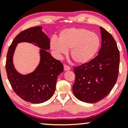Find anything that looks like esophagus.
I'll return each instance as SVG.
<instances>
[{"instance_id":"1","label":"esophagus","mask_w":128,"mask_h":128,"mask_svg":"<svg viewBox=\"0 0 128 128\" xmlns=\"http://www.w3.org/2000/svg\"><path fill=\"white\" fill-rule=\"evenodd\" d=\"M70 69H71V68H70L69 66L64 64V71H68V70H70Z\"/></svg>"}]
</instances>
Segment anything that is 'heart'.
I'll return each instance as SVG.
<instances>
[{"mask_svg": "<svg viewBox=\"0 0 128 128\" xmlns=\"http://www.w3.org/2000/svg\"><path fill=\"white\" fill-rule=\"evenodd\" d=\"M50 48L58 56L65 55L71 49L72 60L78 64L89 62L96 56L100 46V36L85 28H71L62 30L58 40L52 38Z\"/></svg>", "mask_w": 128, "mask_h": 128, "instance_id": "obj_1", "label": "heart"}]
</instances>
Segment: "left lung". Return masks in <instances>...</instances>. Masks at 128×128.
Returning <instances> with one entry per match:
<instances>
[{
  "instance_id": "left-lung-1",
  "label": "left lung",
  "mask_w": 128,
  "mask_h": 128,
  "mask_svg": "<svg viewBox=\"0 0 128 128\" xmlns=\"http://www.w3.org/2000/svg\"><path fill=\"white\" fill-rule=\"evenodd\" d=\"M101 47L89 62L74 68L76 79L72 92L83 102L95 103L108 96L115 86L119 72L120 52L114 37L100 27Z\"/></svg>"
}]
</instances>
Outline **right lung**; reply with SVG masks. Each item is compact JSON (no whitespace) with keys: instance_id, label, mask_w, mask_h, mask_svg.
I'll return each mask as SVG.
<instances>
[{"instance_id":"add662e5","label":"right lung","mask_w":128,"mask_h":128,"mask_svg":"<svg viewBox=\"0 0 128 128\" xmlns=\"http://www.w3.org/2000/svg\"><path fill=\"white\" fill-rule=\"evenodd\" d=\"M21 42L35 44L41 48L40 62L34 72L26 75L19 74L14 68L12 57L16 46ZM50 40L40 26L22 31L10 46L6 60V71L14 92L24 101L40 104L52 96L58 76L64 71V65L47 51Z\"/></svg>"}]
</instances>
